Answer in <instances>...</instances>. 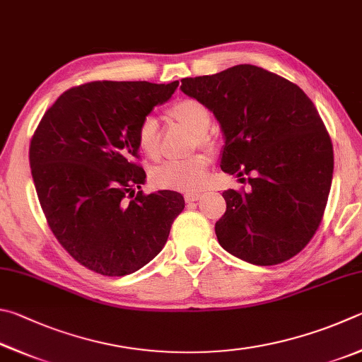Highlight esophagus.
I'll use <instances>...</instances> for the list:
<instances>
[{"label":"esophagus","instance_id":"obj_1","mask_svg":"<svg viewBox=\"0 0 362 362\" xmlns=\"http://www.w3.org/2000/svg\"><path fill=\"white\" fill-rule=\"evenodd\" d=\"M202 199V194H197V192H187L185 195V200L187 202V204H192V202H199Z\"/></svg>","mask_w":362,"mask_h":362}]
</instances>
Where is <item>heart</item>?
<instances>
[{"label": "heart", "instance_id": "heart-1", "mask_svg": "<svg viewBox=\"0 0 362 362\" xmlns=\"http://www.w3.org/2000/svg\"><path fill=\"white\" fill-rule=\"evenodd\" d=\"M168 116L197 136L199 144H210V136L206 135V132L210 130L211 125V114L200 101H176L175 105L168 107ZM135 141L138 151L146 158H151V160L158 158L160 146H158V125L154 117L148 116L139 122L135 133ZM208 165H210V158L205 154H197L181 162H165L151 170L149 180L152 186L158 189L194 192L205 186Z\"/></svg>", "mask_w": 362, "mask_h": 362}]
</instances>
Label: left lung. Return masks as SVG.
Returning <instances> with one entry per match:
<instances>
[{
    "instance_id": "8db88e82",
    "label": "left lung",
    "mask_w": 362,
    "mask_h": 362,
    "mask_svg": "<svg viewBox=\"0 0 362 362\" xmlns=\"http://www.w3.org/2000/svg\"><path fill=\"white\" fill-rule=\"evenodd\" d=\"M181 90L210 110L224 146L221 170L251 189H227L219 245L242 261L275 265L305 248L331 191L334 152L318 111L299 86L255 65L181 79Z\"/></svg>"
}]
</instances>
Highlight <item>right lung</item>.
<instances>
[{"label": "right lung", "instance_id": "add662e5", "mask_svg": "<svg viewBox=\"0 0 362 362\" xmlns=\"http://www.w3.org/2000/svg\"><path fill=\"white\" fill-rule=\"evenodd\" d=\"M180 82L97 81L63 92L30 143V167L50 230L76 261L124 276L144 267L167 243L185 197L144 195L135 162L141 120L171 98Z\"/></svg>", "mask_w": 362, "mask_h": 362}]
</instances>
